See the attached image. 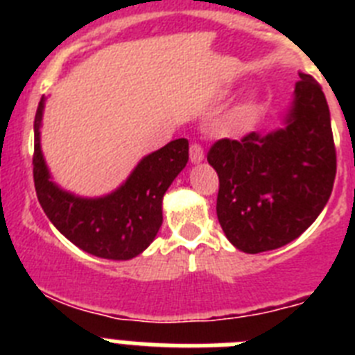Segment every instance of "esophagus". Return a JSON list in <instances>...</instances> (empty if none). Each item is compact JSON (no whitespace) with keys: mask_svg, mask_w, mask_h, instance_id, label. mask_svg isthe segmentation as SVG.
I'll return each mask as SVG.
<instances>
[{"mask_svg":"<svg viewBox=\"0 0 355 355\" xmlns=\"http://www.w3.org/2000/svg\"><path fill=\"white\" fill-rule=\"evenodd\" d=\"M190 159H192V163H200L205 159V149L199 144H190Z\"/></svg>","mask_w":355,"mask_h":355,"instance_id":"esophagus-1","label":"esophagus"}]
</instances>
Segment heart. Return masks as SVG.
Wrapping results in <instances>:
<instances>
[{
    "label": "heart",
    "mask_w": 355,
    "mask_h": 355,
    "mask_svg": "<svg viewBox=\"0 0 355 355\" xmlns=\"http://www.w3.org/2000/svg\"><path fill=\"white\" fill-rule=\"evenodd\" d=\"M241 112H245V108H241Z\"/></svg>",
    "instance_id": "heart-1"
}]
</instances>
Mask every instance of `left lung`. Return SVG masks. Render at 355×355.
<instances>
[{"mask_svg": "<svg viewBox=\"0 0 355 355\" xmlns=\"http://www.w3.org/2000/svg\"><path fill=\"white\" fill-rule=\"evenodd\" d=\"M284 126L222 139L208 163L218 174L216 216L227 240L247 254L286 245L327 205L336 178L331 114L322 87L299 72Z\"/></svg>", "mask_w": 355, "mask_h": 355, "instance_id": "obj_1", "label": "left lung"}]
</instances>
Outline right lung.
<instances>
[{"label": "right lung", "instance_id": "add662e5", "mask_svg": "<svg viewBox=\"0 0 355 355\" xmlns=\"http://www.w3.org/2000/svg\"><path fill=\"white\" fill-rule=\"evenodd\" d=\"M46 97L33 122V181L44 213L69 241L105 259H131L153 243L163 222V196L188 162V140L178 139L144 156L124 183L103 197H80L51 180L40 149Z\"/></svg>", "mask_w": 355, "mask_h": 355}]
</instances>
